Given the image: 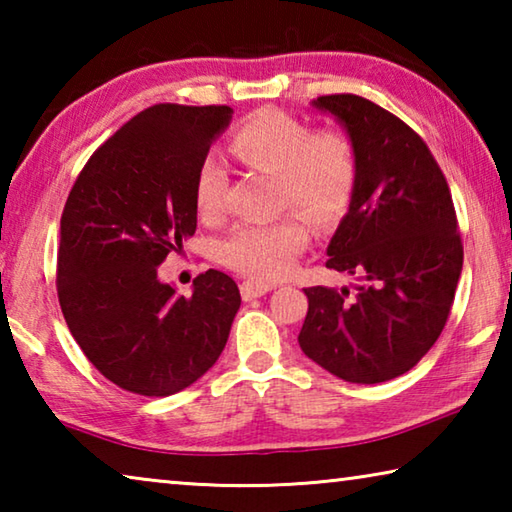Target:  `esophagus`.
<instances>
[{"mask_svg":"<svg viewBox=\"0 0 512 512\" xmlns=\"http://www.w3.org/2000/svg\"><path fill=\"white\" fill-rule=\"evenodd\" d=\"M271 289H273V284H264V282H255V280H244V282H241V298H244V300L262 298Z\"/></svg>","mask_w":512,"mask_h":512,"instance_id":"1","label":"esophagus"}]
</instances>
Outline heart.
<instances>
[{
	"label": "heart",
	"instance_id": "obj_1",
	"mask_svg": "<svg viewBox=\"0 0 512 512\" xmlns=\"http://www.w3.org/2000/svg\"><path fill=\"white\" fill-rule=\"evenodd\" d=\"M232 151L246 167L275 171L280 178V203L300 210L271 223L239 225L223 239L221 259L253 280H280L296 268L309 244L311 223L306 215L327 225L348 212L359 180L357 146L339 128L311 131L289 112L262 108L241 121L232 135ZM228 183V169L219 155H205L194 185L203 219L223 212Z\"/></svg>",
	"mask_w": 512,
	"mask_h": 512
}]
</instances>
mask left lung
<instances>
[{"label":"left lung","instance_id":"obj_1","mask_svg":"<svg viewBox=\"0 0 512 512\" xmlns=\"http://www.w3.org/2000/svg\"><path fill=\"white\" fill-rule=\"evenodd\" d=\"M357 146L359 180L348 214L327 246V268L357 275L350 289H305L302 352L352 384L409 372L454 305L463 241L452 192L422 137L393 112L357 94H325Z\"/></svg>","mask_w":512,"mask_h":512}]
</instances>
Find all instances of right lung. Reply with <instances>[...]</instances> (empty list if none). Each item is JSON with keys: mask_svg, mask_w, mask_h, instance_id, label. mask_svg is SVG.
<instances>
[{"mask_svg": "<svg viewBox=\"0 0 512 512\" xmlns=\"http://www.w3.org/2000/svg\"><path fill=\"white\" fill-rule=\"evenodd\" d=\"M228 106L155 103L85 162L60 216L56 287L69 332L112 384L144 397L192 386L228 343L235 280L201 273L189 298L158 266L196 232V171Z\"/></svg>", "mask_w": 512, "mask_h": 512, "instance_id": "right-lung-1", "label": "right lung"}]
</instances>
